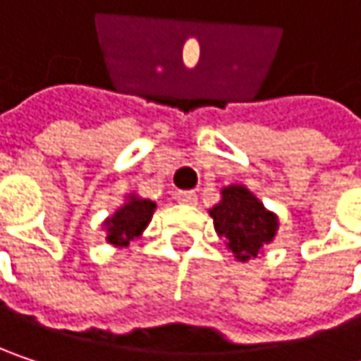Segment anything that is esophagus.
<instances>
[{
    "label": "esophagus",
    "instance_id": "34e87169",
    "mask_svg": "<svg viewBox=\"0 0 361 361\" xmlns=\"http://www.w3.org/2000/svg\"><path fill=\"white\" fill-rule=\"evenodd\" d=\"M176 200L181 204H188V207H194L198 202V196L194 192H178L176 194Z\"/></svg>",
    "mask_w": 361,
    "mask_h": 361
}]
</instances>
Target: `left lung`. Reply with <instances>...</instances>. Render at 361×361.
Listing matches in <instances>:
<instances>
[{"label": "left lung", "mask_w": 361, "mask_h": 361, "mask_svg": "<svg viewBox=\"0 0 361 361\" xmlns=\"http://www.w3.org/2000/svg\"><path fill=\"white\" fill-rule=\"evenodd\" d=\"M219 238L236 261H249L263 252L278 234V215L267 211L263 202L243 183H232L221 190V200L209 209Z\"/></svg>", "instance_id": "8db88e82"}]
</instances>
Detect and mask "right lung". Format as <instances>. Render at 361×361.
<instances>
[{"instance_id":"right-lung-1","label":"right lung","mask_w":361,"mask_h":361,"mask_svg":"<svg viewBox=\"0 0 361 361\" xmlns=\"http://www.w3.org/2000/svg\"><path fill=\"white\" fill-rule=\"evenodd\" d=\"M157 202L142 198L137 194H129L125 202L104 219L102 228L106 232V243L114 247H127L133 238H140L148 228L154 215Z\"/></svg>"}]
</instances>
